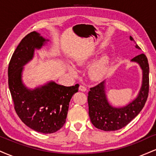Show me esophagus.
Listing matches in <instances>:
<instances>
[{
  "mask_svg": "<svg viewBox=\"0 0 156 156\" xmlns=\"http://www.w3.org/2000/svg\"><path fill=\"white\" fill-rule=\"evenodd\" d=\"M79 90L81 91V92H85V91H87V87L83 85H80Z\"/></svg>",
  "mask_w": 156,
  "mask_h": 156,
  "instance_id": "esophagus-1",
  "label": "esophagus"
}]
</instances>
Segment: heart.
Instances as JSON below:
<instances>
[{"label": "heart", "instance_id": "1", "mask_svg": "<svg viewBox=\"0 0 156 156\" xmlns=\"http://www.w3.org/2000/svg\"><path fill=\"white\" fill-rule=\"evenodd\" d=\"M88 62V58H81L79 63L80 64H85ZM108 67V58L107 57H102L96 63L93 64L90 69V76L94 80H98L103 78L107 72ZM70 71L73 73H76L73 67H70Z\"/></svg>", "mask_w": 156, "mask_h": 156}]
</instances>
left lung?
<instances>
[{
	"label": "left lung",
	"mask_w": 156,
	"mask_h": 156,
	"mask_svg": "<svg viewBox=\"0 0 156 156\" xmlns=\"http://www.w3.org/2000/svg\"><path fill=\"white\" fill-rule=\"evenodd\" d=\"M130 40L135 42L132 37H130ZM135 48L141 50L136 44ZM131 62L141 67L142 82L136 98L128 104L115 107L109 103L105 93V80L90 88L88 93L89 115L93 125L98 129L105 131L121 129L133 120L144 106L149 92V64L144 53L134 57Z\"/></svg>",
	"instance_id": "obj_1"
}]
</instances>
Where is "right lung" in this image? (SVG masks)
Listing matches in <instances>:
<instances>
[{"instance_id": "1", "label": "right lung", "mask_w": 156, "mask_h": 156, "mask_svg": "<svg viewBox=\"0 0 156 156\" xmlns=\"http://www.w3.org/2000/svg\"><path fill=\"white\" fill-rule=\"evenodd\" d=\"M49 39L36 31L27 34L20 42L11 58L8 69L9 87L18 117L32 130L53 133L63 127L69 103L79 85L64 87L51 80L35 89H29L23 81L24 66L33 59Z\"/></svg>"}]
</instances>
